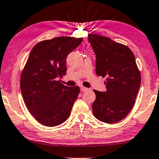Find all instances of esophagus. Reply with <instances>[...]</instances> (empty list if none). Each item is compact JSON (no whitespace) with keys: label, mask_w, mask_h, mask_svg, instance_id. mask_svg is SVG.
<instances>
[{"label":"esophagus","mask_w":159,"mask_h":159,"mask_svg":"<svg viewBox=\"0 0 159 159\" xmlns=\"http://www.w3.org/2000/svg\"><path fill=\"white\" fill-rule=\"evenodd\" d=\"M80 90H81L82 91H88V89L84 86H80Z\"/></svg>","instance_id":"1"}]
</instances>
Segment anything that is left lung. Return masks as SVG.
I'll use <instances>...</instances> for the list:
<instances>
[{
  "instance_id": "left-lung-1",
  "label": "left lung",
  "mask_w": 159,
  "mask_h": 159,
  "mask_svg": "<svg viewBox=\"0 0 159 159\" xmlns=\"http://www.w3.org/2000/svg\"><path fill=\"white\" fill-rule=\"evenodd\" d=\"M88 39L96 54L97 75L106 78V91L94 90L93 114L102 122L115 124L133 107L141 85V73L127 46L98 34H89Z\"/></svg>"
}]
</instances>
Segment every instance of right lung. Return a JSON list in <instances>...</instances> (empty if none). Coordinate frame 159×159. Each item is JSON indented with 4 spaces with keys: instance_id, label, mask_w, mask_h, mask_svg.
<instances>
[{
    "instance_id": "add662e5",
    "label": "right lung",
    "mask_w": 159,
    "mask_h": 159,
    "mask_svg": "<svg viewBox=\"0 0 159 159\" xmlns=\"http://www.w3.org/2000/svg\"><path fill=\"white\" fill-rule=\"evenodd\" d=\"M82 42V38L57 37L37 43L30 53L20 91L27 109L42 125L58 126L70 116L80 87L65 86L58 80L66 74L68 55Z\"/></svg>"
}]
</instances>
